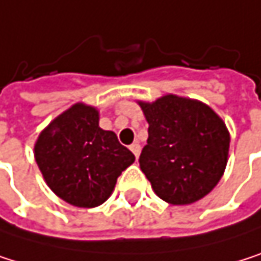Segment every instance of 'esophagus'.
<instances>
[{"label": "esophagus", "mask_w": 261, "mask_h": 261, "mask_svg": "<svg viewBox=\"0 0 261 261\" xmlns=\"http://www.w3.org/2000/svg\"><path fill=\"white\" fill-rule=\"evenodd\" d=\"M129 150L133 151V154H135L136 158H139V154H141V145H139L138 142H135V144L129 145Z\"/></svg>", "instance_id": "obj_1"}]
</instances>
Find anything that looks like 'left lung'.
Returning a JSON list of instances; mask_svg holds the SVG:
<instances>
[{"label": "left lung", "instance_id": "8db88e82", "mask_svg": "<svg viewBox=\"0 0 261 261\" xmlns=\"http://www.w3.org/2000/svg\"><path fill=\"white\" fill-rule=\"evenodd\" d=\"M148 141L139 164L154 193L171 205H190L219 184L228 162L229 133L206 103L167 94L139 102Z\"/></svg>", "mask_w": 261, "mask_h": 261}]
</instances>
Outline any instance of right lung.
<instances>
[{
    "label": "right lung",
    "mask_w": 261,
    "mask_h": 261,
    "mask_svg": "<svg viewBox=\"0 0 261 261\" xmlns=\"http://www.w3.org/2000/svg\"><path fill=\"white\" fill-rule=\"evenodd\" d=\"M35 159L58 197L73 206L94 208L111 196L135 154L99 126L94 107L74 103L41 132Z\"/></svg>",
    "instance_id": "add662e5"
}]
</instances>
